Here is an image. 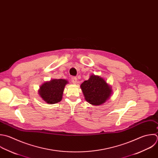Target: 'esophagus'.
Listing matches in <instances>:
<instances>
[{"mask_svg":"<svg viewBox=\"0 0 158 158\" xmlns=\"http://www.w3.org/2000/svg\"><path fill=\"white\" fill-rule=\"evenodd\" d=\"M71 81H72V82H73V84H76V83H77V78H76V77L73 76V77H71Z\"/></svg>","mask_w":158,"mask_h":158,"instance_id":"1","label":"esophagus"}]
</instances>
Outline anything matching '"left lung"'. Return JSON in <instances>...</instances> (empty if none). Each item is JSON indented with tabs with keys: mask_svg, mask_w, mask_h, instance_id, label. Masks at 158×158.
<instances>
[{
	"mask_svg": "<svg viewBox=\"0 0 158 158\" xmlns=\"http://www.w3.org/2000/svg\"><path fill=\"white\" fill-rule=\"evenodd\" d=\"M85 100L93 105H100L109 98L111 89L106 81L98 76L92 75L81 85Z\"/></svg>",
	"mask_w": 158,
	"mask_h": 158,
	"instance_id": "obj_1",
	"label": "left lung"
}]
</instances>
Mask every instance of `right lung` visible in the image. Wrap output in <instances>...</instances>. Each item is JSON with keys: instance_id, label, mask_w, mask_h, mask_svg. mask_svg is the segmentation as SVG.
<instances>
[{"instance_id": "1", "label": "right lung", "mask_w": 158, "mask_h": 158, "mask_svg": "<svg viewBox=\"0 0 158 158\" xmlns=\"http://www.w3.org/2000/svg\"><path fill=\"white\" fill-rule=\"evenodd\" d=\"M67 83L64 79H53L45 82L40 87L39 94L47 103H56L61 100L64 87Z\"/></svg>"}]
</instances>
